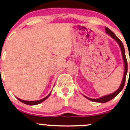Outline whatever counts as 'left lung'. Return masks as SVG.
Wrapping results in <instances>:
<instances>
[{
	"label": "left lung",
	"instance_id": "left-lung-1",
	"mask_svg": "<svg viewBox=\"0 0 130 130\" xmlns=\"http://www.w3.org/2000/svg\"><path fill=\"white\" fill-rule=\"evenodd\" d=\"M106 32L109 34V36H111V37L114 39L117 42L118 44L119 45V46H120V49H121V52H122V57H123V62H124V74H123V79H122V82H121L120 86L119 88H118L117 90H116L114 93H111V94H108V95H106L104 96L103 97H101L100 98L98 99H92V98H88L85 96H84L86 98H87L88 100L91 101L93 102H96V103H106V102L112 100L113 98H114L115 97L119 94V93L122 90V89L123 88L124 85H125V80H126V74H127V71H128V63H127V60H126V56H125V48H124V46L123 43L120 39H119L117 36H116L114 33L113 32L111 31L109 28H107V27H106ZM130 71V69H129Z\"/></svg>",
	"mask_w": 130,
	"mask_h": 130
}]
</instances>
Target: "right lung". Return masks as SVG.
Here are the masks:
<instances>
[{
    "label": "right lung",
    "mask_w": 130,
    "mask_h": 130,
    "mask_svg": "<svg viewBox=\"0 0 130 130\" xmlns=\"http://www.w3.org/2000/svg\"><path fill=\"white\" fill-rule=\"evenodd\" d=\"M51 93H52V91H51V92L49 93V94L47 96H46L45 98H44L42 99V100H38V101H25V100H21V99L18 98H17V97H16V98H17L18 99V100L22 102V103H24V104H27V105H31V106H33V105H37V104H40V103H41L43 101H44L45 100H46V99H47L49 97V96L51 94Z\"/></svg>",
    "instance_id": "1"
}]
</instances>
